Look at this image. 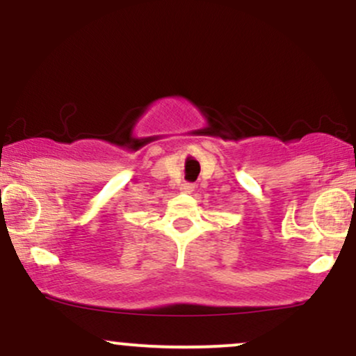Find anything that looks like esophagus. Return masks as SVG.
Returning a JSON list of instances; mask_svg holds the SVG:
<instances>
[{
    "instance_id": "34e87169",
    "label": "esophagus",
    "mask_w": 356,
    "mask_h": 356,
    "mask_svg": "<svg viewBox=\"0 0 356 356\" xmlns=\"http://www.w3.org/2000/svg\"><path fill=\"white\" fill-rule=\"evenodd\" d=\"M195 189V184H192V182H182L181 184V191L182 192H192Z\"/></svg>"
}]
</instances>
